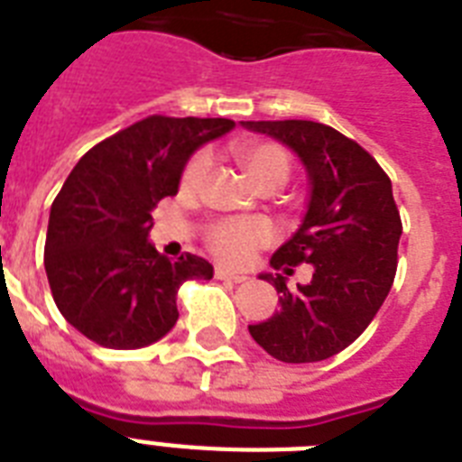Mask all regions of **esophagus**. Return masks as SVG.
I'll return each mask as SVG.
<instances>
[{
  "label": "esophagus",
  "instance_id": "esophagus-1",
  "mask_svg": "<svg viewBox=\"0 0 462 462\" xmlns=\"http://www.w3.org/2000/svg\"><path fill=\"white\" fill-rule=\"evenodd\" d=\"M216 279H223V282H230V284H244L249 277L239 273H230V270H223V267H216Z\"/></svg>",
  "mask_w": 462,
  "mask_h": 462
}]
</instances>
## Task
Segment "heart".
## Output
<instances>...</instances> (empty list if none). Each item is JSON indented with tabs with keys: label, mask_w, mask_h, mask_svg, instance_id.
Wrapping results in <instances>:
<instances>
[{
	"label": "heart",
	"mask_w": 462,
	"mask_h": 462,
	"mask_svg": "<svg viewBox=\"0 0 462 462\" xmlns=\"http://www.w3.org/2000/svg\"><path fill=\"white\" fill-rule=\"evenodd\" d=\"M237 157L242 162L246 176L254 180L258 188H279L289 180L291 159L284 147L270 141L244 143L237 147ZM211 169V154L199 150L188 159V164L180 176V188L185 192H197L207 180V173ZM274 239L273 225L263 218H225L216 220L204 230V242L220 263L232 267L249 265L255 254L265 249Z\"/></svg>",
	"instance_id": "1"
}]
</instances>
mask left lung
<instances>
[{
	"label": "left lung",
	"instance_id": "8db88e82",
	"mask_svg": "<svg viewBox=\"0 0 462 462\" xmlns=\"http://www.w3.org/2000/svg\"><path fill=\"white\" fill-rule=\"evenodd\" d=\"M242 124L289 145L312 183L303 225L270 261L286 274L312 263V282L291 291L282 274H263L277 289L279 312L249 331L279 362H321L362 336L393 289L402 237L393 183L359 143L327 124Z\"/></svg>",
	"mask_w": 462,
	"mask_h": 462
}]
</instances>
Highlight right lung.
I'll return each instance as SVG.
<instances>
[{"label":"right lung","mask_w":462,"mask_h":462,"mask_svg":"<svg viewBox=\"0 0 462 462\" xmlns=\"http://www.w3.org/2000/svg\"><path fill=\"white\" fill-rule=\"evenodd\" d=\"M232 119L152 115L93 145L51 204L44 267L60 315L112 350L154 343L178 321L188 279H211L192 254L178 261L147 242L152 208L178 192L189 154Z\"/></svg>","instance_id":"right-lung-1"}]
</instances>
